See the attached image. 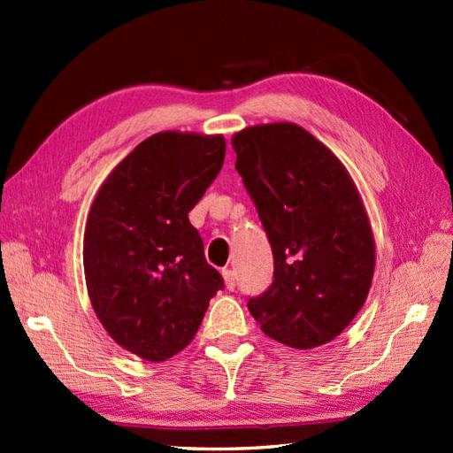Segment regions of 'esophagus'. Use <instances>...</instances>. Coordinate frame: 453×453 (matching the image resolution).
<instances>
[{
    "instance_id": "1",
    "label": "esophagus",
    "mask_w": 453,
    "mask_h": 453,
    "mask_svg": "<svg viewBox=\"0 0 453 453\" xmlns=\"http://www.w3.org/2000/svg\"><path fill=\"white\" fill-rule=\"evenodd\" d=\"M222 277H224V282H226V288L234 290L235 288V271L234 269H224Z\"/></svg>"
}]
</instances>
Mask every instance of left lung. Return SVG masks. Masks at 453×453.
<instances>
[{"mask_svg": "<svg viewBox=\"0 0 453 453\" xmlns=\"http://www.w3.org/2000/svg\"><path fill=\"white\" fill-rule=\"evenodd\" d=\"M231 146L275 262L273 282L249 300V311L284 345H325L365 305L376 267V241L353 178L296 123L247 127Z\"/></svg>", "mask_w": 453, "mask_h": 453, "instance_id": "1", "label": "left lung"}]
</instances>
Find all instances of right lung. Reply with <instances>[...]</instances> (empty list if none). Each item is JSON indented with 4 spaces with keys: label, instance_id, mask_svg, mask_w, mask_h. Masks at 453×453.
<instances>
[{
    "label": "right lung",
    "instance_id": "obj_1",
    "mask_svg": "<svg viewBox=\"0 0 453 453\" xmlns=\"http://www.w3.org/2000/svg\"><path fill=\"white\" fill-rule=\"evenodd\" d=\"M224 157L222 134L157 133L115 166L90 204L88 300L111 340L140 358L161 363L182 351L224 288L188 218Z\"/></svg>",
    "mask_w": 453,
    "mask_h": 453
}]
</instances>
